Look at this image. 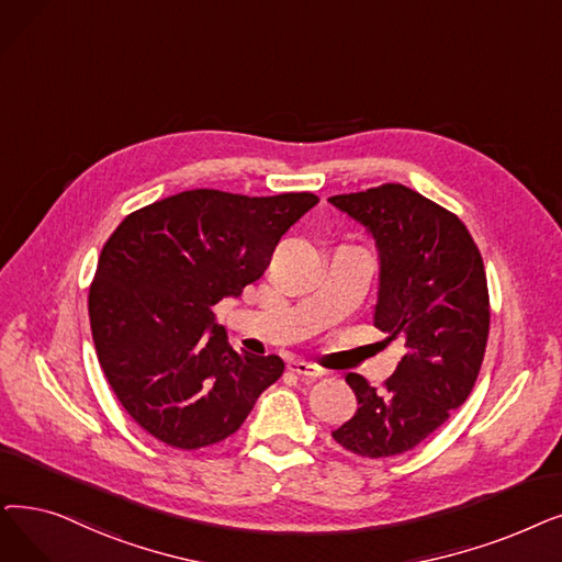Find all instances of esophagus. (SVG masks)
<instances>
[{
	"instance_id": "obj_1",
	"label": "esophagus",
	"mask_w": 562,
	"mask_h": 562,
	"mask_svg": "<svg viewBox=\"0 0 562 562\" xmlns=\"http://www.w3.org/2000/svg\"><path fill=\"white\" fill-rule=\"evenodd\" d=\"M286 370L291 374L303 376V379H319V376H324V370H319V368H316V364H310L305 360H291L286 364Z\"/></svg>"
}]
</instances>
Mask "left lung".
<instances>
[{
	"instance_id": "left-lung-1",
	"label": "left lung",
	"mask_w": 562,
	"mask_h": 562,
	"mask_svg": "<svg viewBox=\"0 0 562 562\" xmlns=\"http://www.w3.org/2000/svg\"><path fill=\"white\" fill-rule=\"evenodd\" d=\"M328 202L374 236L381 259L374 326L404 347L383 387L347 374L358 411L333 438L360 457H395L441 427L475 385L492 316L482 255L452 211L402 183Z\"/></svg>"
}]
</instances>
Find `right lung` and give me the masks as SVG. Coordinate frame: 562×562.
<instances>
[{"label": "right lung", "mask_w": 562, "mask_h": 562, "mask_svg": "<svg viewBox=\"0 0 562 562\" xmlns=\"http://www.w3.org/2000/svg\"><path fill=\"white\" fill-rule=\"evenodd\" d=\"M319 198L186 190L124 217L89 286L95 353L116 400L158 441H225L276 383L280 356L236 353L213 307L263 276L282 234Z\"/></svg>", "instance_id": "add662e5"}]
</instances>
